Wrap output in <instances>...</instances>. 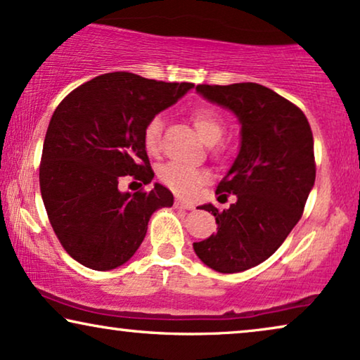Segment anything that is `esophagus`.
Returning a JSON list of instances; mask_svg holds the SVG:
<instances>
[{
  "mask_svg": "<svg viewBox=\"0 0 360 360\" xmlns=\"http://www.w3.org/2000/svg\"><path fill=\"white\" fill-rule=\"evenodd\" d=\"M175 208H181V210H193L195 207L188 202H184V200H176L175 202Z\"/></svg>",
  "mask_w": 360,
  "mask_h": 360,
  "instance_id": "34e87169",
  "label": "esophagus"
}]
</instances>
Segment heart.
Masks as SVG:
<instances>
[{
    "mask_svg": "<svg viewBox=\"0 0 360 360\" xmlns=\"http://www.w3.org/2000/svg\"><path fill=\"white\" fill-rule=\"evenodd\" d=\"M191 122H193L200 137L203 139V142H207L208 146L217 143L225 134V120L212 107H200V109L191 112ZM162 129V115H155L147 122L146 129H143V146L148 152H157L160 147ZM158 176L175 193L188 197L198 190V186L207 179V174L203 170L193 169V167L181 165V163H165L158 170Z\"/></svg>",
    "mask_w": 360,
    "mask_h": 360,
    "instance_id": "heart-1",
    "label": "heart"
}]
</instances>
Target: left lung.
Masks as SVG:
<instances>
[{"instance_id":"obj_1","label":"left lung","mask_w":360,"mask_h":360,"mask_svg":"<svg viewBox=\"0 0 360 360\" xmlns=\"http://www.w3.org/2000/svg\"><path fill=\"white\" fill-rule=\"evenodd\" d=\"M203 99L238 119L240 150L217 186L218 198L235 195L230 208L212 212L217 233L193 243L203 264L240 273L263 263L300 221L316 180L314 140L301 109L255 82L197 86Z\"/></svg>"}]
</instances>
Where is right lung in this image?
Returning a JSON list of instances; mask_svg holds the SVG:
<instances>
[{"mask_svg":"<svg viewBox=\"0 0 360 360\" xmlns=\"http://www.w3.org/2000/svg\"><path fill=\"white\" fill-rule=\"evenodd\" d=\"M193 87L110 72L74 89L54 110L39 167L41 197L56 236L77 263L96 271L127 263L153 212L174 205L160 184L130 193L119 190V180L130 175L150 184L143 129Z\"/></svg>","mask_w":360,"mask_h":360,"instance_id":"right-lung-1","label":"right lung"}]
</instances>
